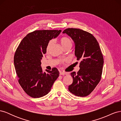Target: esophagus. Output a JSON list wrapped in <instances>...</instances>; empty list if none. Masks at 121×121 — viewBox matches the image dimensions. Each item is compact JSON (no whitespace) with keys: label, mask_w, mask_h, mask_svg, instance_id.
Returning <instances> with one entry per match:
<instances>
[{"label":"esophagus","mask_w":121,"mask_h":121,"mask_svg":"<svg viewBox=\"0 0 121 121\" xmlns=\"http://www.w3.org/2000/svg\"><path fill=\"white\" fill-rule=\"evenodd\" d=\"M67 73L63 72H60V75H67Z\"/></svg>","instance_id":"obj_1"}]
</instances>
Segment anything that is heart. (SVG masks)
Here are the masks:
<instances>
[{
    "label": "heart",
    "mask_w": 121,
    "mask_h": 121,
    "mask_svg": "<svg viewBox=\"0 0 121 121\" xmlns=\"http://www.w3.org/2000/svg\"><path fill=\"white\" fill-rule=\"evenodd\" d=\"M53 43V40H50V41L48 42V44L47 45V47H46V51L48 52L49 50V48H50V47L52 46V44ZM60 44L61 45L62 47L63 48H65L66 47H68V46H72V41L71 39L66 37H64L63 38H61L60 39Z\"/></svg>",
    "instance_id": "b5f03b06"
}]
</instances>
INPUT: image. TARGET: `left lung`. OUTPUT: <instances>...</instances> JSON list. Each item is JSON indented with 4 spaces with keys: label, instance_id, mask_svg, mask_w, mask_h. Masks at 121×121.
I'll use <instances>...</instances> for the list:
<instances>
[{
    "label": "left lung",
    "instance_id": "1",
    "mask_svg": "<svg viewBox=\"0 0 121 121\" xmlns=\"http://www.w3.org/2000/svg\"><path fill=\"white\" fill-rule=\"evenodd\" d=\"M75 43V54L80 60V69L73 72V83L69 90L76 96L85 97L95 89L101 79L104 57L96 38L90 33L79 29L68 28L63 31Z\"/></svg>",
    "mask_w": 121,
    "mask_h": 121
}]
</instances>
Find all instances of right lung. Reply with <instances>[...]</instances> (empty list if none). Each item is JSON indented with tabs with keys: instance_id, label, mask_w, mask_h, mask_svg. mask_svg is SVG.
Listing matches in <instances>:
<instances>
[{
	"instance_id": "add662e5",
	"label": "right lung",
	"mask_w": 121,
	"mask_h": 121,
	"mask_svg": "<svg viewBox=\"0 0 121 121\" xmlns=\"http://www.w3.org/2000/svg\"><path fill=\"white\" fill-rule=\"evenodd\" d=\"M61 30H36L22 40L14 56V65L19 83L28 95L39 98L48 94L59 76L56 68L43 72L41 60L48 42Z\"/></svg>"
}]
</instances>
